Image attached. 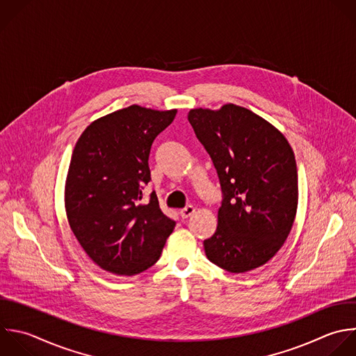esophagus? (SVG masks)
Listing matches in <instances>:
<instances>
[{
    "mask_svg": "<svg viewBox=\"0 0 356 356\" xmlns=\"http://www.w3.org/2000/svg\"><path fill=\"white\" fill-rule=\"evenodd\" d=\"M193 213H195V207L191 206V204L186 206V207H184V209L179 211V214H181L182 218H188V217H191Z\"/></svg>",
    "mask_w": 356,
    "mask_h": 356,
    "instance_id": "esophagus-1",
    "label": "esophagus"
}]
</instances>
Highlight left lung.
Listing matches in <instances>:
<instances>
[{"label": "left lung", "instance_id": "1", "mask_svg": "<svg viewBox=\"0 0 356 356\" xmlns=\"http://www.w3.org/2000/svg\"><path fill=\"white\" fill-rule=\"evenodd\" d=\"M211 157L222 202L203 242L207 259L229 273L267 263L285 242L298 207V171L285 136L248 108H195L188 114Z\"/></svg>", "mask_w": 356, "mask_h": 356}]
</instances>
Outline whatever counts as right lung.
<instances>
[{
    "label": "right lung",
    "instance_id": "add662e5",
    "mask_svg": "<svg viewBox=\"0 0 356 356\" xmlns=\"http://www.w3.org/2000/svg\"><path fill=\"white\" fill-rule=\"evenodd\" d=\"M177 110L129 106L92 122L78 139L65 184L71 229L89 257L117 275L152 267L175 227L153 191L149 154Z\"/></svg>",
    "mask_w": 356,
    "mask_h": 356
}]
</instances>
